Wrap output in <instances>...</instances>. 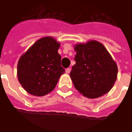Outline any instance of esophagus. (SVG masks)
Segmentation results:
<instances>
[{
  "label": "esophagus",
  "instance_id": "obj_1",
  "mask_svg": "<svg viewBox=\"0 0 132 132\" xmlns=\"http://www.w3.org/2000/svg\"><path fill=\"white\" fill-rule=\"evenodd\" d=\"M71 72V68H68L66 69V73H69Z\"/></svg>",
  "mask_w": 132,
  "mask_h": 132
}]
</instances>
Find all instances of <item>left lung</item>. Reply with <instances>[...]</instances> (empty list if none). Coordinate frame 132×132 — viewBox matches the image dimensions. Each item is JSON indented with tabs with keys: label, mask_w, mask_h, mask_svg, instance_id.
Masks as SVG:
<instances>
[{
	"label": "left lung",
	"mask_w": 132,
	"mask_h": 132,
	"mask_svg": "<svg viewBox=\"0 0 132 132\" xmlns=\"http://www.w3.org/2000/svg\"><path fill=\"white\" fill-rule=\"evenodd\" d=\"M76 63L70 77L75 88L85 97L94 99L103 96L115 84L118 66L106 47L97 40L74 45Z\"/></svg>",
	"instance_id": "1"
}]
</instances>
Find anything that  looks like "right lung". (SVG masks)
<instances>
[{"mask_svg":"<svg viewBox=\"0 0 132 132\" xmlns=\"http://www.w3.org/2000/svg\"><path fill=\"white\" fill-rule=\"evenodd\" d=\"M60 45L54 37H44L21 55L17 64V77L30 95L40 97L50 93L65 73L58 53Z\"/></svg>","mask_w":132,"mask_h":132,"instance_id":"1","label":"right lung"}]
</instances>
